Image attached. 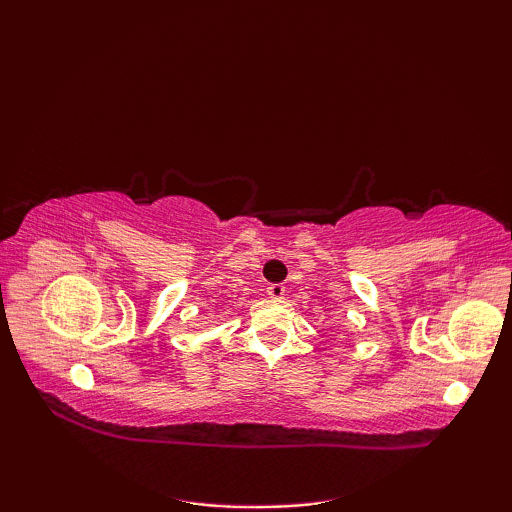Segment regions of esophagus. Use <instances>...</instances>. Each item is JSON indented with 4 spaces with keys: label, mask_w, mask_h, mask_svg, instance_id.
I'll return each mask as SVG.
<instances>
[{
    "label": "esophagus",
    "mask_w": 512,
    "mask_h": 512,
    "mask_svg": "<svg viewBox=\"0 0 512 512\" xmlns=\"http://www.w3.org/2000/svg\"><path fill=\"white\" fill-rule=\"evenodd\" d=\"M266 292H268L270 299H281V297L286 295V286L284 284H270L266 288Z\"/></svg>",
    "instance_id": "esophagus-1"
}]
</instances>
